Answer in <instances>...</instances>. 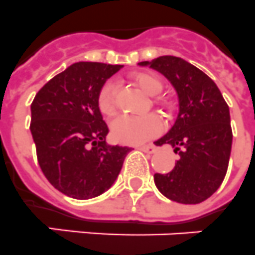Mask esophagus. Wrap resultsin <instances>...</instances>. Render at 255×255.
Wrapping results in <instances>:
<instances>
[{"instance_id": "obj_1", "label": "esophagus", "mask_w": 255, "mask_h": 255, "mask_svg": "<svg viewBox=\"0 0 255 255\" xmlns=\"http://www.w3.org/2000/svg\"><path fill=\"white\" fill-rule=\"evenodd\" d=\"M138 149L147 154H153L157 151V147L153 146V145H142V146H138Z\"/></svg>"}]
</instances>
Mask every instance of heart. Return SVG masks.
<instances>
[{"mask_svg":"<svg viewBox=\"0 0 255 255\" xmlns=\"http://www.w3.org/2000/svg\"><path fill=\"white\" fill-rule=\"evenodd\" d=\"M134 84L147 96L159 95L163 89V81L150 72H138L133 76ZM98 108L106 117H113L118 109V84L109 80L102 85L98 93ZM163 131V122L157 114H146L140 117L122 115L111 124V132L115 140L124 144H140L155 137Z\"/></svg>","mask_w":255,"mask_h":255,"instance_id":"b5f03b06","label":"heart"}]
</instances>
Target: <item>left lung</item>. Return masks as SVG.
<instances>
[{"mask_svg":"<svg viewBox=\"0 0 255 255\" xmlns=\"http://www.w3.org/2000/svg\"><path fill=\"white\" fill-rule=\"evenodd\" d=\"M138 66L160 72L174 87L179 102L176 121L155 141L179 155L168 174H155L158 190L179 204H200L223 183L232 147L230 108L217 84L196 66L163 55Z\"/></svg>","mask_w":255,"mask_h":255,"instance_id":"left-lung-1","label":"left lung"}]
</instances>
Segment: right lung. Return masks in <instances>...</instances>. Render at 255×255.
Listing matches in <instances>:
<instances>
[{
    "label": "right lung",
    "mask_w": 255,
    "mask_h": 255,
    "mask_svg": "<svg viewBox=\"0 0 255 255\" xmlns=\"http://www.w3.org/2000/svg\"><path fill=\"white\" fill-rule=\"evenodd\" d=\"M123 65L78 62L55 75L31 105V133L49 183L76 200L100 196L115 183L128 146L109 145L98 108L102 85Z\"/></svg>",
    "instance_id": "add662e5"
}]
</instances>
